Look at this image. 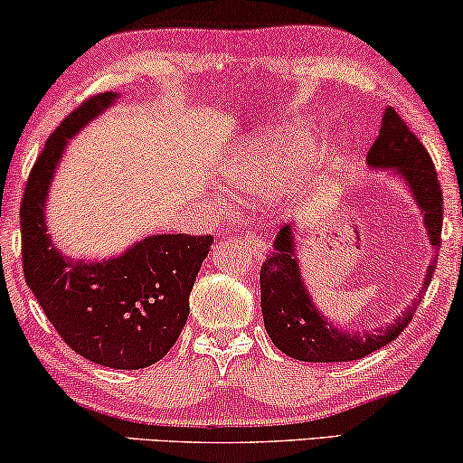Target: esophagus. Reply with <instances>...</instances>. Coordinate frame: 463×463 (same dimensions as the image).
Returning <instances> with one entry per match:
<instances>
[{
    "mask_svg": "<svg viewBox=\"0 0 463 463\" xmlns=\"http://www.w3.org/2000/svg\"><path fill=\"white\" fill-rule=\"evenodd\" d=\"M244 242H249L250 246H252V250L257 252V257H263L265 252H268V244H265V240H263V236H259V233H246L244 236Z\"/></svg>",
    "mask_w": 463,
    "mask_h": 463,
    "instance_id": "34e87169",
    "label": "esophagus"
}]
</instances>
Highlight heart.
I'll return each mask as SVG.
<instances>
[{
  "instance_id": "obj_1",
  "label": "heart",
  "mask_w": 463,
  "mask_h": 463,
  "mask_svg": "<svg viewBox=\"0 0 463 463\" xmlns=\"http://www.w3.org/2000/svg\"><path fill=\"white\" fill-rule=\"evenodd\" d=\"M263 160L269 164V173L274 176L293 175L306 166L316 157H325L328 149L318 147L314 143V130L306 124H293L282 135L268 137L265 141L257 143L255 147Z\"/></svg>"
}]
</instances>
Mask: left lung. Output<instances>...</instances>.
<instances>
[{"label": "left lung", "instance_id": "1", "mask_svg": "<svg viewBox=\"0 0 463 463\" xmlns=\"http://www.w3.org/2000/svg\"><path fill=\"white\" fill-rule=\"evenodd\" d=\"M366 164L371 168L388 170L401 176L404 187L413 195L415 204L423 214L428 242L432 244V261L426 269V278L420 293L411 306L390 325L375 331H356L337 328L316 307L306 282L301 276L299 257H297L295 225H284L274 240V252L261 265V309L265 331L278 350L303 363H347L369 356L371 352L388 345L413 320L421 297L426 295L432 280L440 249L442 232V192L436 176L432 157L420 138L407 128L402 118L388 107L383 111L379 137L369 149Z\"/></svg>", "mask_w": 463, "mask_h": 463}]
</instances>
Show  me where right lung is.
Here are the masks:
<instances>
[{
	"mask_svg": "<svg viewBox=\"0 0 463 463\" xmlns=\"http://www.w3.org/2000/svg\"><path fill=\"white\" fill-rule=\"evenodd\" d=\"M116 99V92L88 99L43 145L21 204L23 268L43 314L73 352L109 369L135 371L156 364L179 339L213 238L157 233L103 261L69 259L56 249L46 225L56 168L69 138Z\"/></svg>",
	"mask_w": 463,
	"mask_h": 463,
	"instance_id": "1",
	"label": "right lung"
}]
</instances>
